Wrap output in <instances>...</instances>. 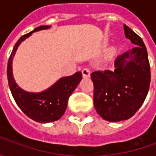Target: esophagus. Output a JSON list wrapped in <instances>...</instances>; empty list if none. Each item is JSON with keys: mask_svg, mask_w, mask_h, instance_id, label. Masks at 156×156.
<instances>
[{"mask_svg": "<svg viewBox=\"0 0 156 156\" xmlns=\"http://www.w3.org/2000/svg\"><path fill=\"white\" fill-rule=\"evenodd\" d=\"M82 73H83V78H89V77H90V70H89V68H83Z\"/></svg>", "mask_w": 156, "mask_h": 156, "instance_id": "esophagus-1", "label": "esophagus"}]
</instances>
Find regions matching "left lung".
Here are the masks:
<instances>
[{"label": "left lung", "mask_w": 156, "mask_h": 156, "mask_svg": "<svg viewBox=\"0 0 156 156\" xmlns=\"http://www.w3.org/2000/svg\"><path fill=\"white\" fill-rule=\"evenodd\" d=\"M124 29L125 37L136 46L118 56L115 71L91 73L95 109L110 122L132 117L144 103L151 83V67L144 41L126 25Z\"/></svg>", "instance_id": "obj_1"}]
</instances>
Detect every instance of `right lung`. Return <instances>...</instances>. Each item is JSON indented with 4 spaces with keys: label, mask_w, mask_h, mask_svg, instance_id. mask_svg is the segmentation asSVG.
<instances>
[{
    "label": "right lung",
    "mask_w": 156,
    "mask_h": 156,
    "mask_svg": "<svg viewBox=\"0 0 156 156\" xmlns=\"http://www.w3.org/2000/svg\"><path fill=\"white\" fill-rule=\"evenodd\" d=\"M50 26H40L20 37L13 48L7 63V79L16 105L27 117L39 123H49L59 119L67 108L68 98L82 79L81 72L60 78L51 87L41 93H29L16 83L12 75V59L18 46L32 33L48 29Z\"/></svg>",
    "instance_id": "add662e5"
}]
</instances>
